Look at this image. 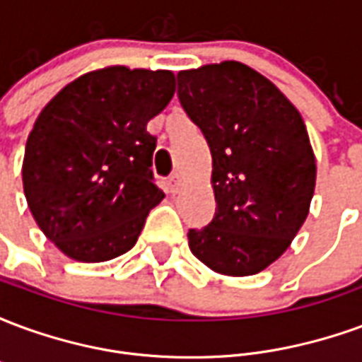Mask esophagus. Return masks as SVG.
Instances as JSON below:
<instances>
[{"mask_svg":"<svg viewBox=\"0 0 362 362\" xmlns=\"http://www.w3.org/2000/svg\"><path fill=\"white\" fill-rule=\"evenodd\" d=\"M168 182H170V188H173V192H178L182 186V176L178 173H174Z\"/></svg>","mask_w":362,"mask_h":362,"instance_id":"obj_1","label":"esophagus"}]
</instances>
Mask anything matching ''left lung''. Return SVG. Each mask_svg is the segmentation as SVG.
Returning a JSON list of instances; mask_svg holds the SVG:
<instances>
[{
    "label": "left lung",
    "instance_id": "1",
    "mask_svg": "<svg viewBox=\"0 0 362 362\" xmlns=\"http://www.w3.org/2000/svg\"><path fill=\"white\" fill-rule=\"evenodd\" d=\"M178 98L213 157L215 217L189 228V250L213 272L254 275L287 250L310 209L316 160L300 114L240 62L178 74Z\"/></svg>",
    "mask_w": 362,
    "mask_h": 362
}]
</instances>
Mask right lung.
<instances>
[{
    "label": "right lung",
    "mask_w": 362,
    "mask_h": 362,
    "mask_svg": "<svg viewBox=\"0 0 362 362\" xmlns=\"http://www.w3.org/2000/svg\"><path fill=\"white\" fill-rule=\"evenodd\" d=\"M174 89L173 71L104 67L66 85L36 118L23 188L38 227L71 259L96 264L132 250L165 197L147 122Z\"/></svg>",
    "instance_id": "right-lung-1"
}]
</instances>
